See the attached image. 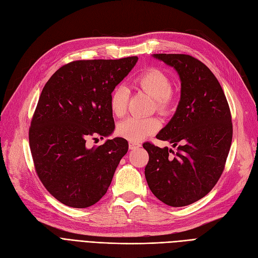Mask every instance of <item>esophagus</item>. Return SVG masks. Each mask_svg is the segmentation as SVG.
<instances>
[{"mask_svg": "<svg viewBox=\"0 0 258 258\" xmlns=\"http://www.w3.org/2000/svg\"><path fill=\"white\" fill-rule=\"evenodd\" d=\"M141 146V144L139 143V142H132V141H130L129 142V149H137V148H139Z\"/></svg>", "mask_w": 258, "mask_h": 258, "instance_id": "esophagus-1", "label": "esophagus"}]
</instances>
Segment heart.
I'll list each match as a JSON object with an SVG mask.
<instances>
[{"instance_id": "1", "label": "heart", "mask_w": 258, "mask_h": 258, "mask_svg": "<svg viewBox=\"0 0 258 258\" xmlns=\"http://www.w3.org/2000/svg\"><path fill=\"white\" fill-rule=\"evenodd\" d=\"M135 84L155 98L156 109L161 113L170 112L175 103V94L171 80L157 68H148L135 79ZM129 92L127 87L118 85L110 95V110L114 116L121 117L127 111ZM160 129V121L155 117H128L120 121L116 132L121 138L139 142Z\"/></svg>"}]
</instances>
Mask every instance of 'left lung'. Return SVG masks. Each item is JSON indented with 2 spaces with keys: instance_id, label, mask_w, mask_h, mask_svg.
<instances>
[{
  "instance_id": "1",
  "label": "left lung",
  "mask_w": 258,
  "mask_h": 258,
  "mask_svg": "<svg viewBox=\"0 0 258 258\" xmlns=\"http://www.w3.org/2000/svg\"><path fill=\"white\" fill-rule=\"evenodd\" d=\"M172 66L181 81L180 101L170 122L157 135L176 147L146 142L145 177L155 197L182 207L207 195L224 171L233 122L223 90L211 70L188 54H154Z\"/></svg>"
}]
</instances>
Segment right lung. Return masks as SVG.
I'll return each mask as SVG.
<instances>
[{
    "label": "right lung",
    "instance_id": "1",
    "mask_svg": "<svg viewBox=\"0 0 258 258\" xmlns=\"http://www.w3.org/2000/svg\"><path fill=\"white\" fill-rule=\"evenodd\" d=\"M137 61L138 56L75 60L57 69L42 88L30 148L44 188L66 206L86 208L98 202L128 152L122 138L93 148L86 141L114 131L110 95Z\"/></svg>",
    "mask_w": 258,
    "mask_h": 258
}]
</instances>
